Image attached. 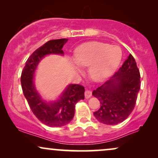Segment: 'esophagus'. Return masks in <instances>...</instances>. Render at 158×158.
<instances>
[{"label": "esophagus", "mask_w": 158, "mask_h": 158, "mask_svg": "<svg viewBox=\"0 0 158 158\" xmlns=\"http://www.w3.org/2000/svg\"><path fill=\"white\" fill-rule=\"evenodd\" d=\"M91 95H92V93H91V91H90V90H85V98H86V99H88V98H90V97H91Z\"/></svg>", "instance_id": "esophagus-1"}]
</instances>
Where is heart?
<instances>
[{
	"mask_svg": "<svg viewBox=\"0 0 158 158\" xmlns=\"http://www.w3.org/2000/svg\"><path fill=\"white\" fill-rule=\"evenodd\" d=\"M122 51L119 47L98 41H90L79 45L73 53V60L78 73V68H88L90 79L97 82L106 81L116 71L121 59Z\"/></svg>",
	"mask_w": 158,
	"mask_h": 158,
	"instance_id": "heart-1",
	"label": "heart"
}]
</instances>
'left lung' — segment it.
<instances>
[{
  "label": "left lung",
  "instance_id": "obj_1",
  "mask_svg": "<svg viewBox=\"0 0 158 158\" xmlns=\"http://www.w3.org/2000/svg\"><path fill=\"white\" fill-rule=\"evenodd\" d=\"M139 88V71L130 54L114 77L92 93L100 102V108L94 112V117L103 124L122 123L135 108Z\"/></svg>",
  "mask_w": 158,
  "mask_h": 158
}]
</instances>
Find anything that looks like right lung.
Returning a JSON list of instances; mask_svg holds the SVG:
<instances>
[{
  "mask_svg": "<svg viewBox=\"0 0 158 158\" xmlns=\"http://www.w3.org/2000/svg\"><path fill=\"white\" fill-rule=\"evenodd\" d=\"M68 41V39H61L45 43L28 58L21 73V88L32 113L41 123L50 127L68 124L74 117L76 104L85 99V88L78 84L67 85L54 100L44 99L36 89L34 78L40 62L47 56H64L62 48Z\"/></svg>",
  "mask_w": 158,
  "mask_h": 158,
  "instance_id": "1",
  "label": "right lung"
}]
</instances>
